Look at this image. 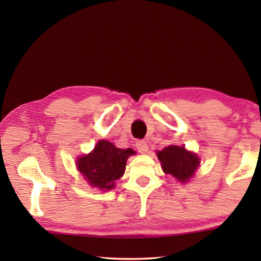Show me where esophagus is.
<instances>
[{
	"label": "esophagus",
	"instance_id": "esophagus-1",
	"mask_svg": "<svg viewBox=\"0 0 261 261\" xmlns=\"http://www.w3.org/2000/svg\"><path fill=\"white\" fill-rule=\"evenodd\" d=\"M137 150L140 153H147L148 152V145L146 141H137L136 142Z\"/></svg>",
	"mask_w": 261,
	"mask_h": 261
}]
</instances>
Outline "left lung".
Instances as JSON below:
<instances>
[{"mask_svg":"<svg viewBox=\"0 0 261 261\" xmlns=\"http://www.w3.org/2000/svg\"><path fill=\"white\" fill-rule=\"evenodd\" d=\"M166 174L174 176L177 180L185 182L195 173L199 159L195 153L185 150L184 147L169 146L157 152Z\"/></svg>","mask_w":261,"mask_h":261,"instance_id":"8db88e82","label":"left lung"}]
</instances>
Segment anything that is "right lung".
I'll return each instance as SVG.
<instances>
[{
	"mask_svg": "<svg viewBox=\"0 0 261 261\" xmlns=\"http://www.w3.org/2000/svg\"><path fill=\"white\" fill-rule=\"evenodd\" d=\"M136 152L116 148L107 140L97 142L94 150L77 160V168L93 187L112 190L116 179L124 174L126 160Z\"/></svg>",
	"mask_w": 261,
	"mask_h": 261,
	"instance_id": "obj_1",
	"label": "right lung"
}]
</instances>
